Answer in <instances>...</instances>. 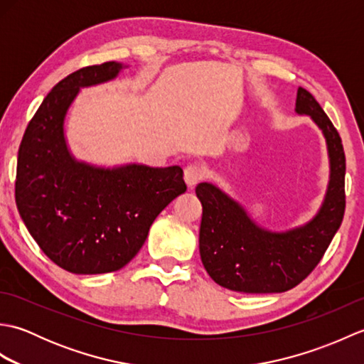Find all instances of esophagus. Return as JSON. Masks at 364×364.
I'll return each instance as SVG.
<instances>
[{
  "label": "esophagus",
  "mask_w": 364,
  "mask_h": 364,
  "mask_svg": "<svg viewBox=\"0 0 364 364\" xmlns=\"http://www.w3.org/2000/svg\"><path fill=\"white\" fill-rule=\"evenodd\" d=\"M206 176V170L200 164H189L186 168H184V181L189 188H194L197 184L205 180Z\"/></svg>",
  "instance_id": "34e87169"
}]
</instances>
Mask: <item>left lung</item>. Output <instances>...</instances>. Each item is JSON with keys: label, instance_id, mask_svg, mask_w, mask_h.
Masks as SVG:
<instances>
[{"label": "left lung", "instance_id": "left-lung-1", "mask_svg": "<svg viewBox=\"0 0 364 364\" xmlns=\"http://www.w3.org/2000/svg\"><path fill=\"white\" fill-rule=\"evenodd\" d=\"M296 111L311 115L323 131L331 166L326 202L308 225L288 233H269L255 225L241 206L213 184L200 183L196 188L203 206L200 257L213 280L227 289L249 294L292 289L319 264L341 227L346 210L341 137L321 105L304 87L297 90Z\"/></svg>", "mask_w": 364, "mask_h": 364}]
</instances>
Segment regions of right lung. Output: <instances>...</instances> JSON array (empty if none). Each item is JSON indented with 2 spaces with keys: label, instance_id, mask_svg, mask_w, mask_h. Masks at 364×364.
<instances>
[{
  "label": "right lung",
  "instance_id": "right-lung-1",
  "mask_svg": "<svg viewBox=\"0 0 364 364\" xmlns=\"http://www.w3.org/2000/svg\"><path fill=\"white\" fill-rule=\"evenodd\" d=\"M122 64L82 67L59 81L23 134L15 202L37 245L72 274L119 270L141 250L153 220L186 192L183 168L76 162L64 141V117L80 87L112 80Z\"/></svg>",
  "mask_w": 364,
  "mask_h": 364
}]
</instances>
